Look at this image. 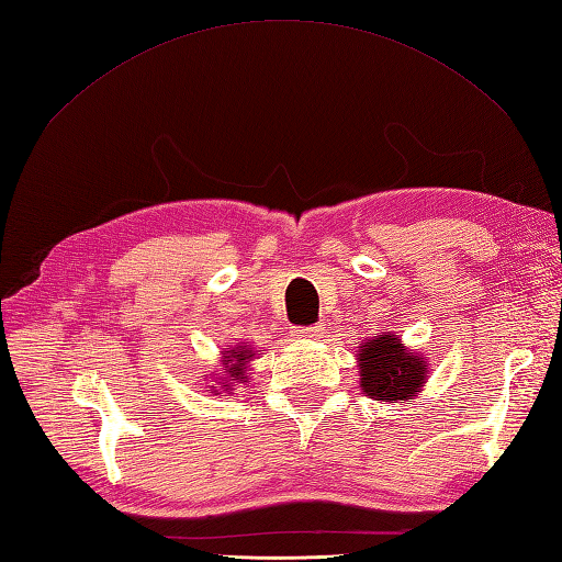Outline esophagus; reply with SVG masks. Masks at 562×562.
<instances>
[{"mask_svg":"<svg viewBox=\"0 0 562 562\" xmlns=\"http://www.w3.org/2000/svg\"><path fill=\"white\" fill-rule=\"evenodd\" d=\"M297 338H319L322 336V326L314 324V326H297L293 331Z\"/></svg>","mask_w":562,"mask_h":562,"instance_id":"esophagus-1","label":"esophagus"}]
</instances>
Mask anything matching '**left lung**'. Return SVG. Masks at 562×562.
Returning a JSON list of instances; mask_svg holds the SVG:
<instances>
[{"label":"left lung","mask_w":562,"mask_h":562,"mask_svg":"<svg viewBox=\"0 0 562 562\" xmlns=\"http://www.w3.org/2000/svg\"><path fill=\"white\" fill-rule=\"evenodd\" d=\"M360 386L374 401H413L427 384L429 367L422 355L409 352L393 334L374 336L358 350Z\"/></svg>","instance_id":"obj_1"}]
</instances>
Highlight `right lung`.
I'll return each mask as SVG.
<instances>
[{
	"label": "right lung",
	"instance_id": "right-lung-1",
	"mask_svg": "<svg viewBox=\"0 0 562 562\" xmlns=\"http://www.w3.org/2000/svg\"><path fill=\"white\" fill-rule=\"evenodd\" d=\"M257 350L248 348V346H236V348H226L222 352V362L226 367V374L222 376L218 384H224L222 389L234 391V386L245 384L248 381V362L255 358ZM216 391V386H212Z\"/></svg>",
	"mask_w": 562,
	"mask_h": 562
}]
</instances>
